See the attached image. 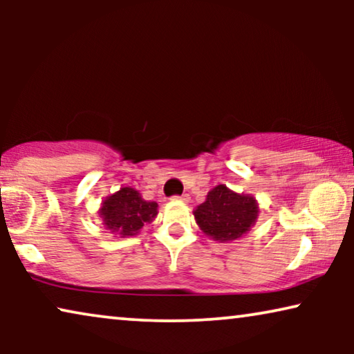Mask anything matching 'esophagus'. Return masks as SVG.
I'll return each mask as SVG.
<instances>
[{
  "label": "esophagus",
  "instance_id": "1",
  "mask_svg": "<svg viewBox=\"0 0 354 354\" xmlns=\"http://www.w3.org/2000/svg\"><path fill=\"white\" fill-rule=\"evenodd\" d=\"M172 200L188 201V200H190V195H188V193H183V195H176V196H172Z\"/></svg>",
  "mask_w": 354,
  "mask_h": 354
}]
</instances>
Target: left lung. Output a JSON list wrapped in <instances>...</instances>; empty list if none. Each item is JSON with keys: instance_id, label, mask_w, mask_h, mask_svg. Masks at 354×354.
Here are the masks:
<instances>
[{"instance_id": "left-lung-1", "label": "left lung", "mask_w": 354, "mask_h": 354, "mask_svg": "<svg viewBox=\"0 0 354 354\" xmlns=\"http://www.w3.org/2000/svg\"><path fill=\"white\" fill-rule=\"evenodd\" d=\"M193 214L206 235L221 241L236 240L254 224L258 205L253 196L239 195L225 185H217Z\"/></svg>"}]
</instances>
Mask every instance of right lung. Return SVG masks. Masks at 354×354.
<instances>
[{"mask_svg":"<svg viewBox=\"0 0 354 354\" xmlns=\"http://www.w3.org/2000/svg\"><path fill=\"white\" fill-rule=\"evenodd\" d=\"M100 214L106 229L118 232L122 236H130L156 217L158 205L154 201L143 200L133 188L124 187L106 198Z\"/></svg>","mask_w":354,"mask_h":354,"instance_id":"obj_1","label":"right lung"}]
</instances>
